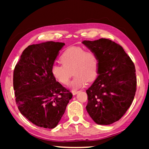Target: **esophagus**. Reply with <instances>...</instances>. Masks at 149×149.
<instances>
[{
  "mask_svg": "<svg viewBox=\"0 0 149 149\" xmlns=\"http://www.w3.org/2000/svg\"><path fill=\"white\" fill-rule=\"evenodd\" d=\"M78 93V91H72V94H73V95H76Z\"/></svg>",
  "mask_w": 149,
  "mask_h": 149,
  "instance_id": "esophagus-1",
  "label": "esophagus"
}]
</instances>
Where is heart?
<instances>
[{
	"instance_id": "1",
	"label": "heart",
	"mask_w": 149,
	"mask_h": 149,
	"mask_svg": "<svg viewBox=\"0 0 149 149\" xmlns=\"http://www.w3.org/2000/svg\"><path fill=\"white\" fill-rule=\"evenodd\" d=\"M62 65L54 64L51 73L58 81L67 84L73 73V79L70 84L72 89H78L95 79L98 73V59L95 53L86 51L81 47L67 48L60 57Z\"/></svg>"
}]
</instances>
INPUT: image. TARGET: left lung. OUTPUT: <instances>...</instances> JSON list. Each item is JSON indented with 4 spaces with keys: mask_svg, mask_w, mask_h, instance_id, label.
<instances>
[{
    "mask_svg": "<svg viewBox=\"0 0 149 149\" xmlns=\"http://www.w3.org/2000/svg\"><path fill=\"white\" fill-rule=\"evenodd\" d=\"M95 53L98 76L86 90V110L97 124L109 125L119 120L131 105L137 78L133 61L119 44L106 38L82 42Z\"/></svg>",
    "mask_w": 149,
    "mask_h": 149,
    "instance_id": "8db88e82",
    "label": "left lung"
}]
</instances>
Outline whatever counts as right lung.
<instances>
[{
  "label": "right lung",
  "instance_id": "add662e5",
  "mask_svg": "<svg viewBox=\"0 0 149 149\" xmlns=\"http://www.w3.org/2000/svg\"><path fill=\"white\" fill-rule=\"evenodd\" d=\"M65 45L50 41L29 45L22 52L13 71L18 108L38 127L55 128L73 96L51 73L54 61Z\"/></svg>",
  "mask_w": 149,
  "mask_h": 149
}]
</instances>
